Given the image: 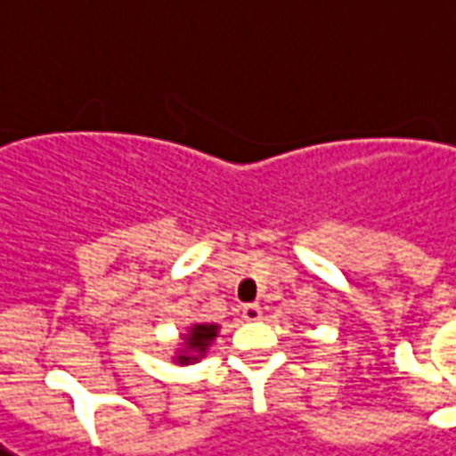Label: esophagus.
<instances>
[{"label":"esophagus","mask_w":456,"mask_h":456,"mask_svg":"<svg viewBox=\"0 0 456 456\" xmlns=\"http://www.w3.org/2000/svg\"><path fill=\"white\" fill-rule=\"evenodd\" d=\"M241 318H244V321H259L261 308L256 304H247L241 308Z\"/></svg>","instance_id":"34e87169"}]
</instances>
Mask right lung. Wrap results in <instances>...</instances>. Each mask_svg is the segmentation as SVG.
Returning a JSON list of instances; mask_svg holds the SVG:
<instances>
[{
	"instance_id": "add662e5",
	"label": "right lung",
	"mask_w": 456,
	"mask_h": 456,
	"mask_svg": "<svg viewBox=\"0 0 456 456\" xmlns=\"http://www.w3.org/2000/svg\"><path fill=\"white\" fill-rule=\"evenodd\" d=\"M217 333L219 323H192V326H187V330L180 333V343H177L173 361L177 362V365H192V362H200L207 355L212 340L217 338Z\"/></svg>"
}]
</instances>
